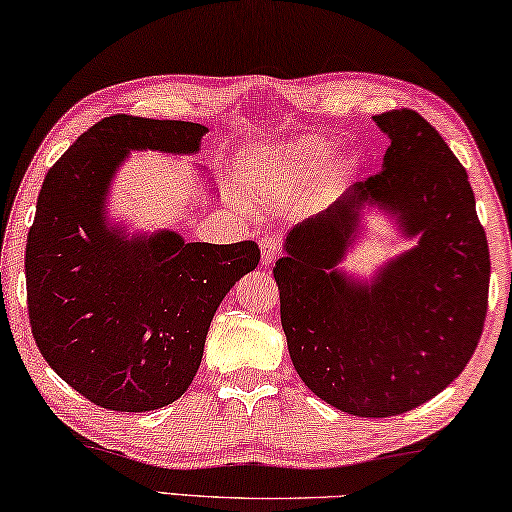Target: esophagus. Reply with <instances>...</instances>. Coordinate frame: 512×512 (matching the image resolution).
<instances>
[{"mask_svg":"<svg viewBox=\"0 0 512 512\" xmlns=\"http://www.w3.org/2000/svg\"><path fill=\"white\" fill-rule=\"evenodd\" d=\"M281 249V242L277 235H265L261 240V263L263 267H270L274 261H277V254Z\"/></svg>","mask_w":512,"mask_h":512,"instance_id":"34e87169","label":"esophagus"}]
</instances>
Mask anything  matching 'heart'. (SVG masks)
Here are the masks:
<instances>
[{
	"instance_id": "b5f03b06",
	"label": "heart",
	"mask_w": 512,
	"mask_h": 512,
	"mask_svg": "<svg viewBox=\"0 0 512 512\" xmlns=\"http://www.w3.org/2000/svg\"><path fill=\"white\" fill-rule=\"evenodd\" d=\"M332 151L334 146L325 139H302L297 144L283 148L277 157V164H274V190H288V187H293L309 171L322 167Z\"/></svg>"
}]
</instances>
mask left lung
I'll use <instances>...</instances> for the list:
<instances>
[{
	"label": "left lung",
	"mask_w": 512,
	"mask_h": 512,
	"mask_svg": "<svg viewBox=\"0 0 512 512\" xmlns=\"http://www.w3.org/2000/svg\"><path fill=\"white\" fill-rule=\"evenodd\" d=\"M382 171L290 229L274 265L281 325L302 382L355 416L410 412L465 371L483 334L490 251L467 171L412 109L375 116ZM366 207L417 245L373 280L340 270Z\"/></svg>",
	"instance_id": "8db88e82"
}]
</instances>
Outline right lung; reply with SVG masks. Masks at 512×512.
Returning a JSON list of instances; mask_svg holds the SVG:
<instances>
[{"label": "right lung", "mask_w": 512, "mask_h": 512, "mask_svg": "<svg viewBox=\"0 0 512 512\" xmlns=\"http://www.w3.org/2000/svg\"><path fill=\"white\" fill-rule=\"evenodd\" d=\"M208 128L109 116L47 171L27 235L31 332L47 364L105 410L174 403L199 371L212 316L261 261L256 242L125 233L107 196L130 151L194 155Z\"/></svg>", "instance_id": "add662e5"}]
</instances>
